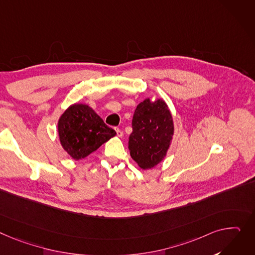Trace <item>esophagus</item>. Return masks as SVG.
<instances>
[{
    "mask_svg": "<svg viewBox=\"0 0 255 255\" xmlns=\"http://www.w3.org/2000/svg\"><path fill=\"white\" fill-rule=\"evenodd\" d=\"M116 132H117V135L119 137H122L123 136V131H121L119 128H116Z\"/></svg>",
    "mask_w": 255,
    "mask_h": 255,
    "instance_id": "34e87169",
    "label": "esophagus"
}]
</instances>
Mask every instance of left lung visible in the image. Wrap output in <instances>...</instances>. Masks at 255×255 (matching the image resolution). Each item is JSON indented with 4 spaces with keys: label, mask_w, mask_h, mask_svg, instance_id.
Instances as JSON below:
<instances>
[{
    "label": "left lung",
    "mask_w": 255,
    "mask_h": 255,
    "mask_svg": "<svg viewBox=\"0 0 255 255\" xmlns=\"http://www.w3.org/2000/svg\"><path fill=\"white\" fill-rule=\"evenodd\" d=\"M173 120L165 101L143 100L134 112L129 136L130 156L142 169L159 164L170 145Z\"/></svg>",
    "instance_id": "obj_1"
}]
</instances>
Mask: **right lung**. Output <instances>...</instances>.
Returning <instances> with one entry per match:
<instances>
[{"instance_id": "right-lung-1", "label": "right lung", "mask_w": 255, "mask_h": 255, "mask_svg": "<svg viewBox=\"0 0 255 255\" xmlns=\"http://www.w3.org/2000/svg\"><path fill=\"white\" fill-rule=\"evenodd\" d=\"M58 134L64 150L80 160L114 137L116 131L88 106L74 105L60 117Z\"/></svg>"}]
</instances>
